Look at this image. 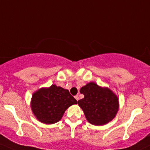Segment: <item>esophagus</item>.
<instances>
[{
  "instance_id": "1",
  "label": "esophagus",
  "mask_w": 150,
  "mask_h": 150,
  "mask_svg": "<svg viewBox=\"0 0 150 150\" xmlns=\"http://www.w3.org/2000/svg\"><path fill=\"white\" fill-rule=\"evenodd\" d=\"M75 99H76L77 101H78V99H79V97H78V95H76V96H75Z\"/></svg>"
}]
</instances>
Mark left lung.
Instances as JSON below:
<instances>
[{"instance_id": "1", "label": "left lung", "mask_w": 150, "mask_h": 150, "mask_svg": "<svg viewBox=\"0 0 150 150\" xmlns=\"http://www.w3.org/2000/svg\"><path fill=\"white\" fill-rule=\"evenodd\" d=\"M80 92L84 98L78 100V104L89 123L104 125L115 117L119 110L118 97L109 88L90 82L83 86Z\"/></svg>"}]
</instances>
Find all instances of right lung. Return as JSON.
<instances>
[{
  "instance_id": "right-lung-1",
  "label": "right lung",
  "mask_w": 150,
  "mask_h": 150,
  "mask_svg": "<svg viewBox=\"0 0 150 150\" xmlns=\"http://www.w3.org/2000/svg\"><path fill=\"white\" fill-rule=\"evenodd\" d=\"M77 103L67 89L53 84L34 92L30 107L37 120L45 124H54L61 120L68 107Z\"/></svg>"
}]
</instances>
